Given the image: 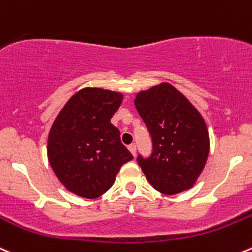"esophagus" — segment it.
Listing matches in <instances>:
<instances>
[{"label": "esophagus", "mask_w": 252, "mask_h": 252, "mask_svg": "<svg viewBox=\"0 0 252 252\" xmlns=\"http://www.w3.org/2000/svg\"><path fill=\"white\" fill-rule=\"evenodd\" d=\"M128 149H129V151H130V153L133 154L134 156H135V153H136V145H135V144H130V145L128 146Z\"/></svg>", "instance_id": "1"}]
</instances>
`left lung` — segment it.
I'll use <instances>...</instances> for the list:
<instances>
[{"instance_id":"obj_1","label":"left lung","mask_w":252,"mask_h":252,"mask_svg":"<svg viewBox=\"0 0 252 252\" xmlns=\"http://www.w3.org/2000/svg\"><path fill=\"white\" fill-rule=\"evenodd\" d=\"M134 103L153 143L150 155L136 158L150 185L165 194L191 188L209 154L208 129L199 112L170 84L140 92Z\"/></svg>"}]
</instances>
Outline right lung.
Returning <instances> with one entry per match:
<instances>
[{"label":"right lung","instance_id":"1","mask_svg":"<svg viewBox=\"0 0 252 252\" xmlns=\"http://www.w3.org/2000/svg\"><path fill=\"white\" fill-rule=\"evenodd\" d=\"M118 92L84 89L56 117L48 139V158L60 182L77 196L97 198L133 160L111 118L122 103Z\"/></svg>","mask_w":252,"mask_h":252}]
</instances>
